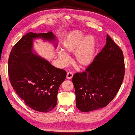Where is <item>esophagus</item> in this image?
<instances>
[{"mask_svg":"<svg viewBox=\"0 0 135 135\" xmlns=\"http://www.w3.org/2000/svg\"><path fill=\"white\" fill-rule=\"evenodd\" d=\"M73 74L72 72L71 71H68L67 72V79H71L72 78V77H73Z\"/></svg>","mask_w":135,"mask_h":135,"instance_id":"1","label":"esophagus"}]
</instances>
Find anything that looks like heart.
<instances>
[{
  "instance_id": "1",
  "label": "heart",
  "mask_w": 135,
  "mask_h": 135,
  "mask_svg": "<svg viewBox=\"0 0 135 135\" xmlns=\"http://www.w3.org/2000/svg\"><path fill=\"white\" fill-rule=\"evenodd\" d=\"M65 51L75 53V62L80 67L90 65L94 61L96 54L95 39L91 35L86 36L79 30H75L68 34L64 42ZM59 57L62 61L67 62V55L63 51L59 52Z\"/></svg>"
}]
</instances>
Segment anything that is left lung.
<instances>
[{"mask_svg": "<svg viewBox=\"0 0 135 135\" xmlns=\"http://www.w3.org/2000/svg\"><path fill=\"white\" fill-rule=\"evenodd\" d=\"M124 75L122 51L107 35L105 46L92 63L72 78L78 109L89 112L107 106L120 89Z\"/></svg>", "mask_w": 135, "mask_h": 135, "instance_id": "obj_1", "label": "left lung"}]
</instances>
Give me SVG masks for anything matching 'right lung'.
Masks as SVG:
<instances>
[{"label": "right lung", "mask_w": 135, "mask_h": 135, "mask_svg": "<svg viewBox=\"0 0 135 135\" xmlns=\"http://www.w3.org/2000/svg\"><path fill=\"white\" fill-rule=\"evenodd\" d=\"M38 37L55 40L51 32H29L23 36L11 49L8 72L11 86L26 105L35 111L48 113L57 105L59 88L67 72L33 54V40Z\"/></svg>", "instance_id": "right-lung-1"}]
</instances>
